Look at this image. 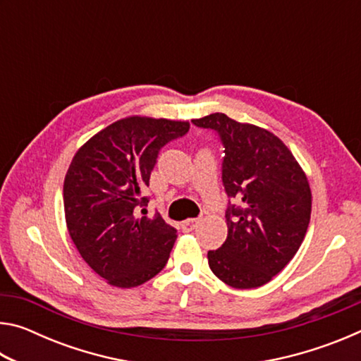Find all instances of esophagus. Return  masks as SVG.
Instances as JSON below:
<instances>
[{"mask_svg": "<svg viewBox=\"0 0 361 361\" xmlns=\"http://www.w3.org/2000/svg\"><path fill=\"white\" fill-rule=\"evenodd\" d=\"M199 219H185V221L181 223V229L183 231H192L195 226H197Z\"/></svg>", "mask_w": 361, "mask_h": 361, "instance_id": "34e87169", "label": "esophagus"}]
</instances>
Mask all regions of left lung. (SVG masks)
<instances>
[{"mask_svg":"<svg viewBox=\"0 0 361 361\" xmlns=\"http://www.w3.org/2000/svg\"><path fill=\"white\" fill-rule=\"evenodd\" d=\"M218 132L224 145L223 183L239 205L226 212L228 237L207 255L215 276L232 288L271 282L301 247L312 210L302 167L282 140L223 113L192 119Z\"/></svg>","mask_w":361,"mask_h":361,"instance_id":"obj_1","label":"left lung"}]
</instances>
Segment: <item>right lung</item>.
I'll list each match as a JSON object with an SVG mask.
<instances>
[{"mask_svg":"<svg viewBox=\"0 0 361 361\" xmlns=\"http://www.w3.org/2000/svg\"><path fill=\"white\" fill-rule=\"evenodd\" d=\"M189 130L188 121L129 116L109 124L76 151L65 175L63 207L79 255L106 283L133 288L167 264L176 229L138 216L148 199L159 149ZM143 212V210H142Z\"/></svg>","mask_w":361,"mask_h":361,"instance_id":"1","label":"right lung"}]
</instances>
